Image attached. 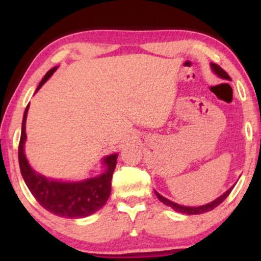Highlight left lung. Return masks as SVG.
Wrapping results in <instances>:
<instances>
[{
    "label": "left lung",
    "instance_id": "obj_1",
    "mask_svg": "<svg viewBox=\"0 0 261 261\" xmlns=\"http://www.w3.org/2000/svg\"><path fill=\"white\" fill-rule=\"evenodd\" d=\"M211 67L212 70H214V72L217 74V76H220L221 79L223 80H230V77L227 74L226 71L223 70V68H221L220 66L217 64H211ZM232 188H229L228 190L226 191V193L223 194V195H221L220 197H217L216 200H214V201H211L210 203H206V205H202V206H197V207H190V206H182V205H179V203H175L173 201H170V200L166 199L164 196H162L161 194H158L157 191H154L155 195H157L158 199H160V201H162L164 203V205L169 206V207H172L174 211L176 212H180V214H185V215H200V214H203V212H208L211 211V210H214L215 207H217L218 205H220L221 202H223L224 200H226V197L229 195L230 191H232Z\"/></svg>",
    "mask_w": 261,
    "mask_h": 261
}]
</instances>
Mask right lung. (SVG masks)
I'll return each instance as SVG.
<instances>
[{"label":"right lung","instance_id":"right-lung-1","mask_svg":"<svg viewBox=\"0 0 261 261\" xmlns=\"http://www.w3.org/2000/svg\"><path fill=\"white\" fill-rule=\"evenodd\" d=\"M56 68L47 71L44 79L39 83L37 91L51 77ZM29 104L25 108L22 121L19 147H18V161L19 168L27 187L32 195L45 210L56 216L65 218H81L94 214L106 205L112 190V178L116 167L118 154H110L103 158L106 170L103 174L89 178L82 181H58L47 179L38 174L29 166L24 154V142L27 140L25 120L28 114Z\"/></svg>","mask_w":261,"mask_h":261}]
</instances>
